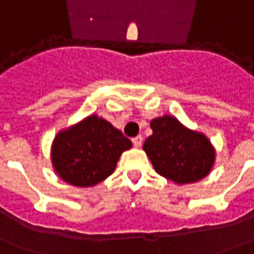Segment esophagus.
<instances>
[{"label":"esophagus","mask_w":254,"mask_h":254,"mask_svg":"<svg viewBox=\"0 0 254 254\" xmlns=\"http://www.w3.org/2000/svg\"><path fill=\"white\" fill-rule=\"evenodd\" d=\"M132 143L134 144V147H141L143 144V136H136V137H133Z\"/></svg>","instance_id":"1"}]
</instances>
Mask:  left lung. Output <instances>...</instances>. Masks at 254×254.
<instances>
[{
	"mask_svg": "<svg viewBox=\"0 0 254 254\" xmlns=\"http://www.w3.org/2000/svg\"><path fill=\"white\" fill-rule=\"evenodd\" d=\"M151 129L152 134L143 148L161 176L187 184L201 180L210 172L214 150L202 133L190 130L169 115L152 120Z\"/></svg>",
	"mask_w": 254,
	"mask_h": 254,
	"instance_id": "left-lung-1",
	"label": "left lung"
}]
</instances>
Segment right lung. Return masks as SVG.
I'll list each match as a JSON object with an SVG mask.
<instances>
[{"instance_id":"1","label":"right lung","mask_w":254,"mask_h":254,"mask_svg":"<svg viewBox=\"0 0 254 254\" xmlns=\"http://www.w3.org/2000/svg\"><path fill=\"white\" fill-rule=\"evenodd\" d=\"M132 141L110 122L90 115L75 127L60 132L52 145V162L64 182L90 187L114 172Z\"/></svg>"}]
</instances>
